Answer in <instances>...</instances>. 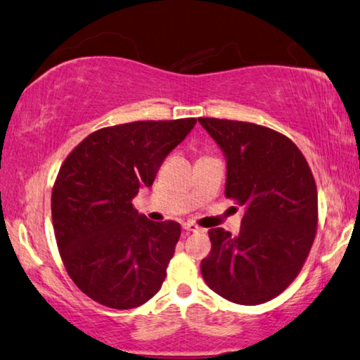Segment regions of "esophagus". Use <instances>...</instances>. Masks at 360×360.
Masks as SVG:
<instances>
[{"instance_id": "1", "label": "esophagus", "mask_w": 360, "mask_h": 360, "mask_svg": "<svg viewBox=\"0 0 360 360\" xmlns=\"http://www.w3.org/2000/svg\"><path fill=\"white\" fill-rule=\"evenodd\" d=\"M184 229H185L186 231H191V233H196V231L201 230L198 225H195L193 222H185V224H184Z\"/></svg>"}]
</instances>
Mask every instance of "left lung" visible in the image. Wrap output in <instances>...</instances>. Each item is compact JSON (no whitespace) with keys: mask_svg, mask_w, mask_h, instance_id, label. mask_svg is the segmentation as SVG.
Segmentation results:
<instances>
[{"mask_svg":"<svg viewBox=\"0 0 360 360\" xmlns=\"http://www.w3.org/2000/svg\"><path fill=\"white\" fill-rule=\"evenodd\" d=\"M199 124L225 154V198L246 207L236 236L209 230L202 278L226 301L257 306L288 288L311 252L319 222L312 170L300 148L269 127L214 117Z\"/></svg>","mask_w":360,"mask_h":360,"instance_id":"obj_1","label":"left lung"}]
</instances>
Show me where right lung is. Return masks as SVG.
<instances>
[{
	"instance_id": "1",
	"label": "right lung",
	"mask_w": 360,
	"mask_h": 360,
	"mask_svg": "<svg viewBox=\"0 0 360 360\" xmlns=\"http://www.w3.org/2000/svg\"><path fill=\"white\" fill-rule=\"evenodd\" d=\"M195 117L99 129L72 149L51 193L60 259L82 292L110 309H134L161 290L181 226L134 207Z\"/></svg>"
}]
</instances>
